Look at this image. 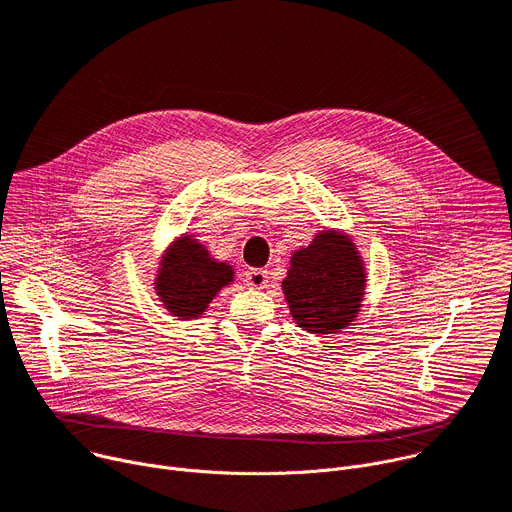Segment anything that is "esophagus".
Returning <instances> with one entry per match:
<instances>
[{"label":"esophagus","instance_id":"esophagus-1","mask_svg":"<svg viewBox=\"0 0 512 512\" xmlns=\"http://www.w3.org/2000/svg\"><path fill=\"white\" fill-rule=\"evenodd\" d=\"M247 286L255 290H263L267 286V271L265 269H249L247 271Z\"/></svg>","mask_w":512,"mask_h":512}]
</instances>
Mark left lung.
<instances>
[{
	"label": "left lung",
	"mask_w": 512,
	"mask_h": 512,
	"mask_svg": "<svg viewBox=\"0 0 512 512\" xmlns=\"http://www.w3.org/2000/svg\"><path fill=\"white\" fill-rule=\"evenodd\" d=\"M282 286L298 327L329 335L357 316L365 271L355 245L339 232L324 230L294 253Z\"/></svg>",
	"instance_id": "8db88e82"
}]
</instances>
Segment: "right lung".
I'll return each mask as SVG.
<instances>
[{
    "label": "right lung",
    "instance_id": "1",
    "mask_svg": "<svg viewBox=\"0 0 512 512\" xmlns=\"http://www.w3.org/2000/svg\"><path fill=\"white\" fill-rule=\"evenodd\" d=\"M232 282V267L210 259L204 245L181 237L163 259L157 292L173 316L196 318L220 288Z\"/></svg>",
    "mask_w": 512,
    "mask_h": 512
}]
</instances>
